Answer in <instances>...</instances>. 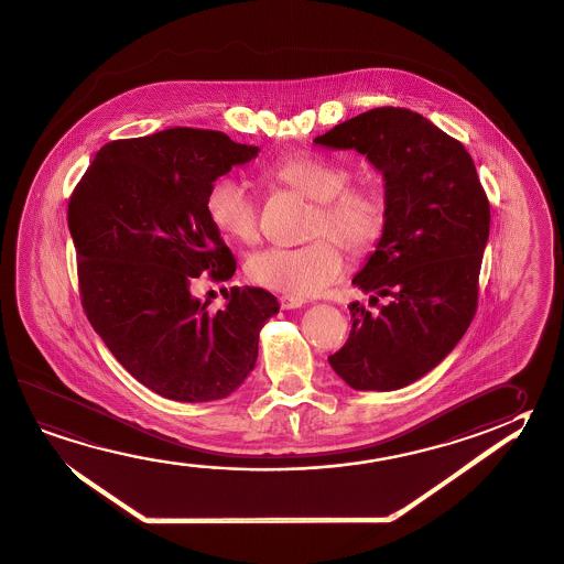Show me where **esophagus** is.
<instances>
[{
  "mask_svg": "<svg viewBox=\"0 0 564 564\" xmlns=\"http://www.w3.org/2000/svg\"><path fill=\"white\" fill-rule=\"evenodd\" d=\"M278 302H280L282 310H297V307H302L306 304V300L296 296H288V294H282V296L278 297Z\"/></svg>",
  "mask_w": 564,
  "mask_h": 564,
  "instance_id": "1",
  "label": "esophagus"
}]
</instances>
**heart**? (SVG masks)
Returning a JSON list of instances; mask_svg holds the SVG:
<instances>
[{
	"label": "heart",
	"instance_id": "heart-1",
	"mask_svg": "<svg viewBox=\"0 0 564 564\" xmlns=\"http://www.w3.org/2000/svg\"><path fill=\"white\" fill-rule=\"evenodd\" d=\"M268 177L314 203L304 247H268L247 260V274L258 286L288 296L310 297L324 292L344 274V257L333 240L351 257L371 252L387 229L389 205L381 185L351 183L354 170L322 153L304 152L268 167ZM207 215L215 229L229 239L250 245L258 239L257 200L249 185L220 177L207 193Z\"/></svg>",
	"mask_w": 564,
	"mask_h": 564
}]
</instances>
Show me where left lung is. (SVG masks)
Instances as JSON below:
<instances>
[{
    "mask_svg": "<svg viewBox=\"0 0 564 564\" xmlns=\"http://www.w3.org/2000/svg\"><path fill=\"white\" fill-rule=\"evenodd\" d=\"M314 143L367 155L389 205L384 235L351 280L369 304H389L375 315L349 304L351 334L327 361L355 391L402 389L432 371L474 319L491 220L486 192L466 148L406 108H372Z\"/></svg>",
    "mask_w": 564,
    "mask_h": 564,
    "instance_id": "8db88e82",
    "label": "left lung"
}]
</instances>
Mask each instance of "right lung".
Here are the masks:
<instances>
[{
	"instance_id": "obj_1",
	"label": "right lung",
	"mask_w": 564,
	"mask_h": 564,
	"mask_svg": "<svg viewBox=\"0 0 564 564\" xmlns=\"http://www.w3.org/2000/svg\"><path fill=\"white\" fill-rule=\"evenodd\" d=\"M258 152L197 128L116 140L68 200L86 317L126 371L165 399L219 401L237 391L257 365L262 325L280 310L262 288H230L217 314L192 294L203 272L229 280L237 270L207 215V193Z\"/></svg>"
}]
</instances>
